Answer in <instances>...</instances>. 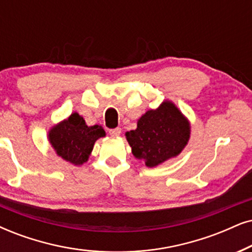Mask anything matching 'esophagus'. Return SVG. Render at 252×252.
Segmentation results:
<instances>
[{"label":"esophagus","instance_id":"esophagus-1","mask_svg":"<svg viewBox=\"0 0 252 252\" xmlns=\"http://www.w3.org/2000/svg\"><path fill=\"white\" fill-rule=\"evenodd\" d=\"M109 135L113 137H117L121 135V128H115V129H110L109 130Z\"/></svg>","mask_w":252,"mask_h":252}]
</instances>
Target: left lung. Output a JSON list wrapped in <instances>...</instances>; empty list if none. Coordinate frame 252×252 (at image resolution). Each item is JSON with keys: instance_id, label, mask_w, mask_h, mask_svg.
Masks as SVG:
<instances>
[{"instance_id": "obj_1", "label": "left lung", "mask_w": 252, "mask_h": 252, "mask_svg": "<svg viewBox=\"0 0 252 252\" xmlns=\"http://www.w3.org/2000/svg\"><path fill=\"white\" fill-rule=\"evenodd\" d=\"M189 122L171 101L146 111L137 128L126 133L132 155L148 167L177 157L189 143Z\"/></svg>"}]
</instances>
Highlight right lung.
Here are the masks:
<instances>
[{"label":"right lung","instance_id":"1","mask_svg":"<svg viewBox=\"0 0 252 252\" xmlns=\"http://www.w3.org/2000/svg\"><path fill=\"white\" fill-rule=\"evenodd\" d=\"M104 136L102 126H88L84 117L73 113L51 128L49 141L59 157L74 165H82L88 160L95 142Z\"/></svg>","mask_w":252,"mask_h":252}]
</instances>
